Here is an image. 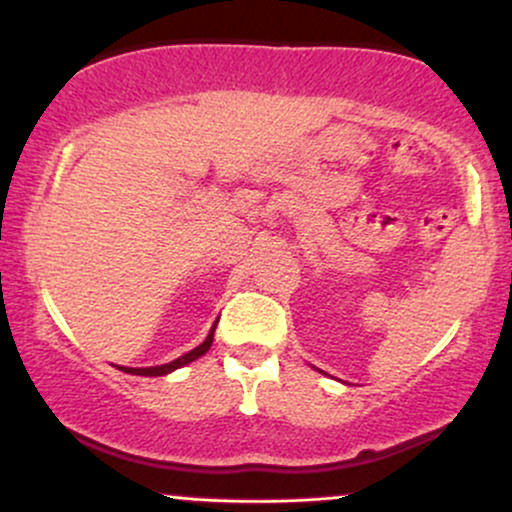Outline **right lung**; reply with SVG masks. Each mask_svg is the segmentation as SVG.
<instances>
[{
	"label": "right lung",
	"mask_w": 512,
	"mask_h": 512,
	"mask_svg": "<svg viewBox=\"0 0 512 512\" xmlns=\"http://www.w3.org/2000/svg\"><path fill=\"white\" fill-rule=\"evenodd\" d=\"M219 322V320H216ZM216 322H214V327H211V332L207 334V339H204L202 344L199 346H195V349L192 351H187L185 356H180V358H175V361H170V363H163V366H151V368H125V366H120V370H125V373H132V375H166V373H173L175 368H182V366H187V363H192L195 361V358H199V356H204L209 351V346H211V342H214V330H216Z\"/></svg>",
	"instance_id": "1"
}]
</instances>
